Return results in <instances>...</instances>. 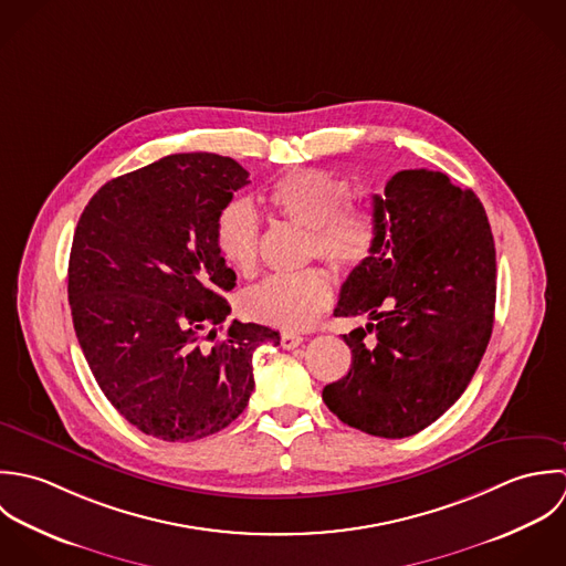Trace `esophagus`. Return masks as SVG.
<instances>
[{"label": "esophagus", "mask_w": 566, "mask_h": 566, "mask_svg": "<svg viewBox=\"0 0 566 566\" xmlns=\"http://www.w3.org/2000/svg\"><path fill=\"white\" fill-rule=\"evenodd\" d=\"M304 340V337H300V335H293V333H284L282 337H280V345L284 347V349H295L300 343Z\"/></svg>", "instance_id": "esophagus-1"}]
</instances>
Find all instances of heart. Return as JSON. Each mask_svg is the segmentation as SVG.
Masks as SVG:
<instances>
[{
  "instance_id": "b5f03b06",
  "label": "heart",
  "mask_w": 566,
  "mask_h": 566,
  "mask_svg": "<svg viewBox=\"0 0 566 566\" xmlns=\"http://www.w3.org/2000/svg\"><path fill=\"white\" fill-rule=\"evenodd\" d=\"M349 201L352 186L322 170H295L269 190V206L282 221L308 229L306 253L343 273L365 264L378 238L374 217L349 206ZM217 242L231 269L253 271L260 221L247 201H231L221 212ZM331 300L333 282L328 273L306 269L269 275L242 295V311L247 317L280 331H306L328 308Z\"/></svg>"
}]
</instances>
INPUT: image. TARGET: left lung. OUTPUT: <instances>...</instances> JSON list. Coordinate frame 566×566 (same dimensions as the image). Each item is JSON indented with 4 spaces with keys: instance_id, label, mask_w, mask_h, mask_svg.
Instances as JSON below:
<instances>
[{
    "instance_id": "left-lung-1",
    "label": "left lung",
    "mask_w": 566,
    "mask_h": 566,
    "mask_svg": "<svg viewBox=\"0 0 566 566\" xmlns=\"http://www.w3.org/2000/svg\"><path fill=\"white\" fill-rule=\"evenodd\" d=\"M371 208L376 249L335 308L369 324L343 335L352 367L322 396L340 422L400 440L449 411L474 376L494 324L496 253L481 201L444 172L400 170Z\"/></svg>"
}]
</instances>
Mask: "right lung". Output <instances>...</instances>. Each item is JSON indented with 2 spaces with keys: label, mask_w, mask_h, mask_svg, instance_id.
Returning <instances> with one entry per match:
<instances>
[{
  "label": "right lung",
  "mask_w": 566,
  "mask_h": 566,
  "mask_svg": "<svg viewBox=\"0 0 566 566\" xmlns=\"http://www.w3.org/2000/svg\"><path fill=\"white\" fill-rule=\"evenodd\" d=\"M249 172L231 157L181 153L107 181L74 233V331L107 400L142 433H219L253 391V352L280 333L226 324L235 273L217 226Z\"/></svg>",
  "instance_id": "add662e5"
}]
</instances>
